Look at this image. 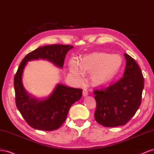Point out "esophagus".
Returning a JSON list of instances; mask_svg holds the SVG:
<instances>
[{
  "mask_svg": "<svg viewBox=\"0 0 154 154\" xmlns=\"http://www.w3.org/2000/svg\"><path fill=\"white\" fill-rule=\"evenodd\" d=\"M82 94H83V96H85V97L87 96V95H88V91H87V90L85 89L84 90H83V91H82Z\"/></svg>",
  "mask_w": 154,
  "mask_h": 154,
  "instance_id": "1",
  "label": "esophagus"
}]
</instances>
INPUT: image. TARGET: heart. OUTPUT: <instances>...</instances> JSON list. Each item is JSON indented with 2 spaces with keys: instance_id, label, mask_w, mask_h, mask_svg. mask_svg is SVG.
Returning <instances> with one entry per match:
<instances>
[{
  "instance_id": "1",
  "label": "heart",
  "mask_w": 154,
  "mask_h": 154,
  "mask_svg": "<svg viewBox=\"0 0 154 154\" xmlns=\"http://www.w3.org/2000/svg\"><path fill=\"white\" fill-rule=\"evenodd\" d=\"M122 63L118 55L100 53L86 55L79 63V67L73 62L69 68L70 74L79 82L84 80V73L91 72V79L96 85L103 84L109 81L117 73Z\"/></svg>"
}]
</instances>
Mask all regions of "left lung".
<instances>
[{
    "instance_id": "8db88e82",
    "label": "left lung",
    "mask_w": 154,
    "mask_h": 154,
    "mask_svg": "<svg viewBox=\"0 0 154 154\" xmlns=\"http://www.w3.org/2000/svg\"><path fill=\"white\" fill-rule=\"evenodd\" d=\"M123 77L115 83L94 90L96 100L95 119L106 127L126 125L141 103L144 77L141 69L129 55Z\"/></svg>"
}]
</instances>
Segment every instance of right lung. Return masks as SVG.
Wrapping results in <instances>:
<instances>
[{"instance_id": "right-lung-1", "label": "right lung", "mask_w": 154, "mask_h": 154, "mask_svg": "<svg viewBox=\"0 0 154 154\" xmlns=\"http://www.w3.org/2000/svg\"><path fill=\"white\" fill-rule=\"evenodd\" d=\"M73 46L51 45L39 47L26 55L14 77L15 103L26 122L33 128L52 131L61 126L72 105L82 97V90L57 85L53 93L45 100L32 97L24 88L22 75L28 61L47 59L62 68L68 51Z\"/></svg>"}]
</instances>
